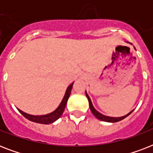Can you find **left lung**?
Returning a JSON list of instances; mask_svg holds the SVG:
<instances>
[{"instance_id": "8db88e82", "label": "left lung", "mask_w": 153, "mask_h": 153, "mask_svg": "<svg viewBox=\"0 0 153 153\" xmlns=\"http://www.w3.org/2000/svg\"><path fill=\"white\" fill-rule=\"evenodd\" d=\"M86 98L88 99V102H89V105H90V108H91V110L92 112V114L95 116V117H97L98 119L101 120V121H106V122H117V121H120L121 120H123L124 118H126V117H128L129 114L133 111V109L132 110L131 112H129L128 114H126L125 116H122V117H108V116H105V115H103L101 113H99L98 111H97L95 109H94V107L93 104H92V102H91V98L90 97L88 96L87 93H86Z\"/></svg>"}]
</instances>
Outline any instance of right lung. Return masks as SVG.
<instances>
[{
  "mask_svg": "<svg viewBox=\"0 0 153 153\" xmlns=\"http://www.w3.org/2000/svg\"><path fill=\"white\" fill-rule=\"evenodd\" d=\"M73 84L74 82H72L71 85H69V86L67 87V91H66V93H65V95L62 98V102L59 104V105L58 106V108L55 110H54L53 112L50 113L48 114H45V115H31V114H26L25 112H23L22 110L18 109L19 112L20 114H22L23 116L26 117L27 120H29L31 121H33V122H36V123H39V124H45V125H48V124L53 123L54 121H55L56 120L59 118L60 117L62 116V113L64 111L65 106L67 105V100L70 97V94H71V89L73 87Z\"/></svg>",
  "mask_w": 153,
  "mask_h": 153,
  "instance_id": "add662e5",
  "label": "right lung"
}]
</instances>
